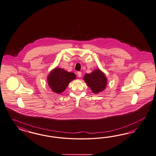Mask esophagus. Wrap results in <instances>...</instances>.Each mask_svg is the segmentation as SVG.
<instances>
[{
    "instance_id": "obj_1",
    "label": "esophagus",
    "mask_w": 156,
    "mask_h": 156,
    "mask_svg": "<svg viewBox=\"0 0 156 156\" xmlns=\"http://www.w3.org/2000/svg\"><path fill=\"white\" fill-rule=\"evenodd\" d=\"M77 75H78V77H81V76H82V73L80 72V71H78V72L77 73Z\"/></svg>"
}]
</instances>
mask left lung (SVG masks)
<instances>
[{
  "label": "left lung",
  "mask_w": 156,
  "mask_h": 156,
  "mask_svg": "<svg viewBox=\"0 0 156 156\" xmlns=\"http://www.w3.org/2000/svg\"><path fill=\"white\" fill-rule=\"evenodd\" d=\"M83 80L94 93H98L104 90L107 83V79L104 73L96 69L90 74H86Z\"/></svg>",
  "instance_id": "8db88e82"
}]
</instances>
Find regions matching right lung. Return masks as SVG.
<instances>
[{
    "mask_svg": "<svg viewBox=\"0 0 156 156\" xmlns=\"http://www.w3.org/2000/svg\"><path fill=\"white\" fill-rule=\"evenodd\" d=\"M76 78L73 73H69L61 68H55L48 76L47 81L52 91L59 94L64 91L69 83Z\"/></svg>",
    "mask_w": 156,
    "mask_h": 156,
    "instance_id": "right-lung-1",
    "label": "right lung"
}]
</instances>
